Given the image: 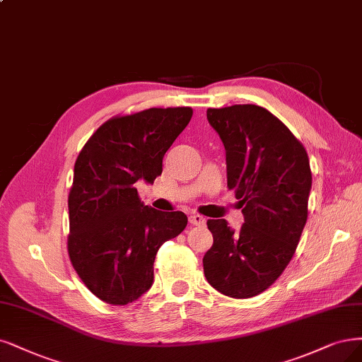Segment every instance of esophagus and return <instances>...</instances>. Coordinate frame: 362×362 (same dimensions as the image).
Returning <instances> with one entry per match:
<instances>
[{
  "label": "esophagus",
  "instance_id": "esophagus-1",
  "mask_svg": "<svg viewBox=\"0 0 362 362\" xmlns=\"http://www.w3.org/2000/svg\"><path fill=\"white\" fill-rule=\"evenodd\" d=\"M189 221L192 223V224H196V226H202V224H205V217H202L201 214H192L190 217H189Z\"/></svg>",
  "mask_w": 362,
  "mask_h": 362
}]
</instances>
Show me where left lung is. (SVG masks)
I'll return each instance as SVG.
<instances>
[{
  "label": "left lung",
  "instance_id": "obj_1",
  "mask_svg": "<svg viewBox=\"0 0 362 362\" xmlns=\"http://www.w3.org/2000/svg\"><path fill=\"white\" fill-rule=\"evenodd\" d=\"M226 149L228 187L244 224L208 220L214 244L204 256L208 283L230 298L268 289L291 262L307 221L311 170L305 148L284 124L256 105L208 109Z\"/></svg>",
  "mask_w": 362,
  "mask_h": 362
}]
</instances>
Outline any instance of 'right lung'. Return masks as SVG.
<instances>
[{"label":"right lung","instance_id":"add662e5","mask_svg":"<svg viewBox=\"0 0 362 362\" xmlns=\"http://www.w3.org/2000/svg\"><path fill=\"white\" fill-rule=\"evenodd\" d=\"M192 115V107H151L115 117L76 158L69 256L86 288L107 304L126 305L151 288L160 245L187 226L181 211L144 205L134 184H153L161 175L166 151Z\"/></svg>","mask_w":362,"mask_h":362}]
</instances>
